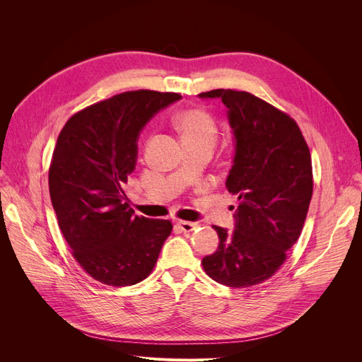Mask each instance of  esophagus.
Segmentation results:
<instances>
[{"instance_id":"esophagus-1","label":"esophagus","mask_w":362,"mask_h":362,"mask_svg":"<svg viewBox=\"0 0 362 362\" xmlns=\"http://www.w3.org/2000/svg\"><path fill=\"white\" fill-rule=\"evenodd\" d=\"M177 226L180 227L182 232H185V233L192 232L194 229H197V227H198V224H197V223H192V221H179Z\"/></svg>"}]
</instances>
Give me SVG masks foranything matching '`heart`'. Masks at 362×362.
Masks as SVG:
<instances>
[{
	"label": "heart",
	"mask_w": 362,
	"mask_h": 362,
	"mask_svg": "<svg viewBox=\"0 0 362 362\" xmlns=\"http://www.w3.org/2000/svg\"><path fill=\"white\" fill-rule=\"evenodd\" d=\"M183 142H214L216 123L201 110H186L176 117Z\"/></svg>",
	"instance_id": "b5f03b06"
}]
</instances>
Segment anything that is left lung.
<instances>
[{"label": "left lung", "instance_id": "8db88e82", "mask_svg": "<svg viewBox=\"0 0 362 362\" xmlns=\"http://www.w3.org/2000/svg\"><path fill=\"white\" fill-rule=\"evenodd\" d=\"M198 97L227 108L235 156L226 186L238 197L235 229L214 226L218 246L202 267L224 286L250 288L279 270L302 232L313 197L310 149L293 119L250 92Z\"/></svg>", "mask_w": 362, "mask_h": 362}]
</instances>
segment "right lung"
<instances>
[{
    "label": "right lung",
    "instance_id": "add662e5",
    "mask_svg": "<svg viewBox=\"0 0 362 362\" xmlns=\"http://www.w3.org/2000/svg\"><path fill=\"white\" fill-rule=\"evenodd\" d=\"M179 93L132 90L67 120L52 154L49 195L81 267L108 286H130L154 269L173 224L135 216L123 185L136 167L138 139Z\"/></svg>",
    "mask_w": 362,
    "mask_h": 362
}]
</instances>
